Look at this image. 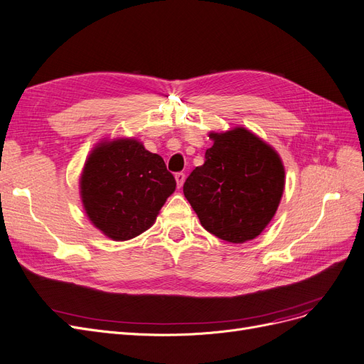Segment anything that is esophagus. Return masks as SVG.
Returning a JSON list of instances; mask_svg holds the SVG:
<instances>
[{
  "label": "esophagus",
  "mask_w": 364,
  "mask_h": 364,
  "mask_svg": "<svg viewBox=\"0 0 364 364\" xmlns=\"http://www.w3.org/2000/svg\"><path fill=\"white\" fill-rule=\"evenodd\" d=\"M174 179H176L178 188H182V185L185 182V173H176V174H174Z\"/></svg>",
  "instance_id": "34e87169"
}]
</instances>
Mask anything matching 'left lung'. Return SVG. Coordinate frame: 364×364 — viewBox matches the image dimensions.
I'll list each match as a JSON object with an SVG mask.
<instances>
[{
	"mask_svg": "<svg viewBox=\"0 0 364 364\" xmlns=\"http://www.w3.org/2000/svg\"><path fill=\"white\" fill-rule=\"evenodd\" d=\"M205 164L183 183V194L203 228L233 244L255 240L277 212L284 191L280 155L242 127L209 132Z\"/></svg>",
	"mask_w": 364,
	"mask_h": 364,
	"instance_id": "1",
	"label": "left lung"
}]
</instances>
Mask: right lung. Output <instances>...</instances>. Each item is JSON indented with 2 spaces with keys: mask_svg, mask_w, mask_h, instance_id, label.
<instances>
[{
  "mask_svg": "<svg viewBox=\"0 0 364 364\" xmlns=\"http://www.w3.org/2000/svg\"><path fill=\"white\" fill-rule=\"evenodd\" d=\"M176 181L159 155L135 139L97 143L80 176L87 217L112 241H128L152 228Z\"/></svg>",
  "mask_w": 364,
  "mask_h": 364,
  "instance_id": "right-lung-1",
  "label": "right lung"
}]
</instances>
